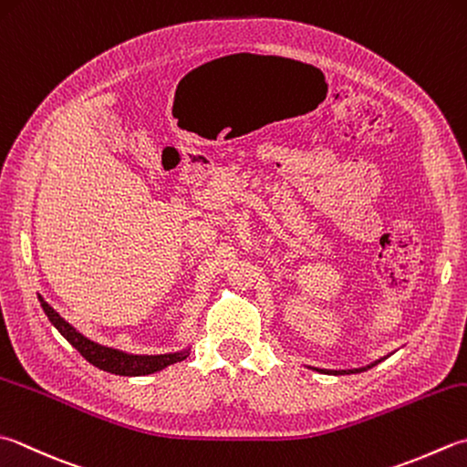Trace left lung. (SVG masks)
<instances>
[{
  "label": "left lung",
  "instance_id": "8db88e82",
  "mask_svg": "<svg viewBox=\"0 0 467 467\" xmlns=\"http://www.w3.org/2000/svg\"><path fill=\"white\" fill-rule=\"evenodd\" d=\"M385 358H380V360H377V362H372V364H368V367H362V368H352V370H326V368H314V370H317V372H324V374H356V372H364V370H368V368H372V367H377L379 362H382Z\"/></svg>",
  "mask_w": 467,
  "mask_h": 467
}]
</instances>
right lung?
Returning a JSON list of instances; mask_svg holds the SVG:
<instances>
[{
  "label": "right lung",
  "mask_w": 467,
  "mask_h": 467,
  "mask_svg": "<svg viewBox=\"0 0 467 467\" xmlns=\"http://www.w3.org/2000/svg\"><path fill=\"white\" fill-rule=\"evenodd\" d=\"M38 299L44 314L50 319V324L57 327V330L67 337L72 346H75V348L82 354V358L88 360L93 367L100 370L119 374V377H145V374L158 372L161 368L170 367V364L186 360L190 356V350L148 356V354H127L117 348H109V346H100L93 340H88V337L82 336L77 327H72L67 319L60 317L57 309L48 306V301H44L42 296H38Z\"/></svg>",
  "instance_id": "right-lung-1"
}]
</instances>
